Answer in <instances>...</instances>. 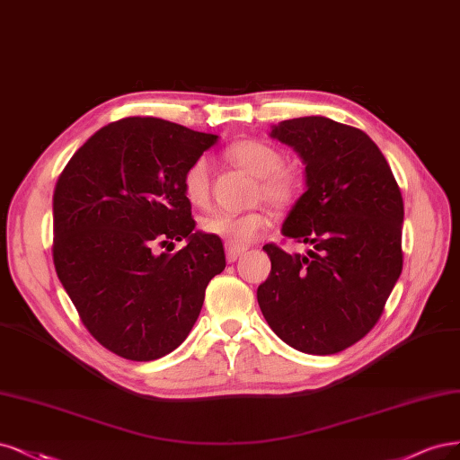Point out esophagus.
Wrapping results in <instances>:
<instances>
[{
    "instance_id": "34e87169",
    "label": "esophagus",
    "mask_w": 460,
    "mask_h": 460,
    "mask_svg": "<svg viewBox=\"0 0 460 460\" xmlns=\"http://www.w3.org/2000/svg\"><path fill=\"white\" fill-rule=\"evenodd\" d=\"M246 252V246H234V244H226V254H227V261L233 263L236 261V258L243 256Z\"/></svg>"
}]
</instances>
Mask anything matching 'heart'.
<instances>
[{
    "mask_svg": "<svg viewBox=\"0 0 460 460\" xmlns=\"http://www.w3.org/2000/svg\"><path fill=\"white\" fill-rule=\"evenodd\" d=\"M226 156L234 166L258 177L256 199L268 200L275 208H288L300 197L302 177L283 166V155L275 146L258 139H241L231 143ZM185 199L192 206L208 204L210 200V164L206 158L190 162L181 177ZM270 226V214L265 208H252L243 214L214 212L200 221L204 233L226 239L229 244L244 246Z\"/></svg>",
    "mask_w": 460,
    "mask_h": 460,
    "instance_id": "b5f03b06",
    "label": "heart"
}]
</instances>
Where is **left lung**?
I'll list each match as a JSON object with an SVG mask.
<instances>
[{
  "label": "left lung",
  "mask_w": 460,
  "mask_h": 460,
  "mask_svg": "<svg viewBox=\"0 0 460 460\" xmlns=\"http://www.w3.org/2000/svg\"><path fill=\"white\" fill-rule=\"evenodd\" d=\"M270 136L305 164V190L283 234L311 248L288 254L263 246L271 273L258 287V304L283 342L332 355L375 327L402 275V190L375 141L358 128L304 116L273 126Z\"/></svg>",
  "instance_id": "left-lung-1"
}]
</instances>
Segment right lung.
<instances>
[{
  "mask_svg": "<svg viewBox=\"0 0 460 460\" xmlns=\"http://www.w3.org/2000/svg\"><path fill=\"white\" fill-rule=\"evenodd\" d=\"M217 136L160 118H124L74 153L53 192V263L85 329L131 361L189 336L210 280L226 270L219 236L195 231L181 177ZM188 244L175 255L158 247Z\"/></svg>",
  "mask_w": 460,
  "mask_h": 460,
  "instance_id": "1",
  "label": "right lung"
}]
</instances>
